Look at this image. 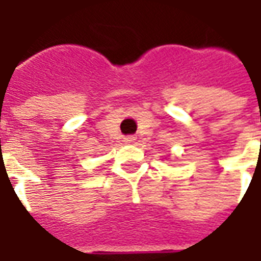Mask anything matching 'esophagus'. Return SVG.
I'll return each instance as SVG.
<instances>
[{"mask_svg": "<svg viewBox=\"0 0 261 261\" xmlns=\"http://www.w3.org/2000/svg\"><path fill=\"white\" fill-rule=\"evenodd\" d=\"M124 142L125 144H133V142H136V137H133V136L125 137Z\"/></svg>", "mask_w": 261, "mask_h": 261, "instance_id": "34e87169", "label": "esophagus"}]
</instances>
